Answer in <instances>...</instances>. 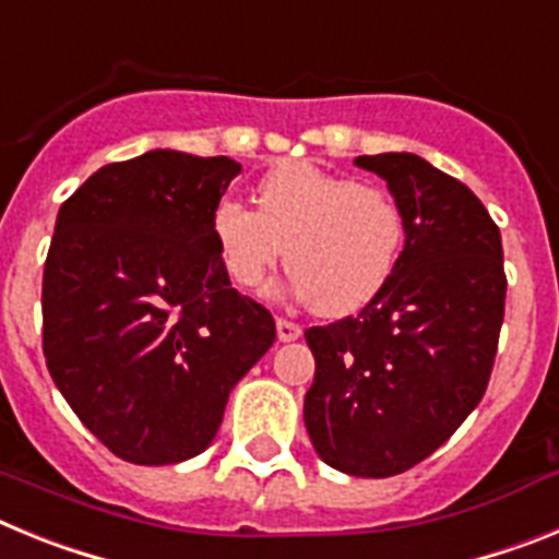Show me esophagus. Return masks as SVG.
Wrapping results in <instances>:
<instances>
[{"instance_id": "34e87169", "label": "esophagus", "mask_w": 559, "mask_h": 559, "mask_svg": "<svg viewBox=\"0 0 559 559\" xmlns=\"http://www.w3.org/2000/svg\"><path fill=\"white\" fill-rule=\"evenodd\" d=\"M276 335L280 341H296L302 335V324L290 322V319H276Z\"/></svg>"}]
</instances>
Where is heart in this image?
<instances>
[{
  "mask_svg": "<svg viewBox=\"0 0 559 559\" xmlns=\"http://www.w3.org/2000/svg\"><path fill=\"white\" fill-rule=\"evenodd\" d=\"M254 199L257 210L218 201L210 218L212 243L240 288H260L285 257L296 296L324 316H349L392 283L406 215L383 185L283 162L260 179Z\"/></svg>",
  "mask_w": 559,
  "mask_h": 559,
  "instance_id": "obj_1",
  "label": "heart"
}]
</instances>
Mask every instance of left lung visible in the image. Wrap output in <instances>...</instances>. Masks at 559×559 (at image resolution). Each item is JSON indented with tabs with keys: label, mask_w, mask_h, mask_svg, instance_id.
Segmentation results:
<instances>
[{
	"label": "left lung",
	"mask_w": 559,
	"mask_h": 559,
	"mask_svg": "<svg viewBox=\"0 0 559 559\" xmlns=\"http://www.w3.org/2000/svg\"><path fill=\"white\" fill-rule=\"evenodd\" d=\"M406 215L392 283L358 316L305 330V426L341 473L386 478L445 445L487 392L503 324L501 231L467 185L414 153L358 156Z\"/></svg>",
	"instance_id": "8db88e82"
}]
</instances>
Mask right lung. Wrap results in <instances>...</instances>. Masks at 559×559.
Wrapping results in <instances>:
<instances>
[{
    "instance_id": "obj_1",
    "label": "right lung",
    "mask_w": 559,
    "mask_h": 559,
    "mask_svg": "<svg viewBox=\"0 0 559 559\" xmlns=\"http://www.w3.org/2000/svg\"><path fill=\"white\" fill-rule=\"evenodd\" d=\"M229 156L151 151L88 176L61 204L41 285L44 358L114 456H199L231 386L276 338L274 316L229 283L212 210Z\"/></svg>"
}]
</instances>
